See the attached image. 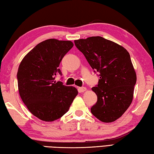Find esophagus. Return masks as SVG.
I'll return each mask as SVG.
<instances>
[{
  "label": "esophagus",
  "mask_w": 154,
  "mask_h": 154,
  "mask_svg": "<svg viewBox=\"0 0 154 154\" xmlns=\"http://www.w3.org/2000/svg\"><path fill=\"white\" fill-rule=\"evenodd\" d=\"M86 90H87V89H86L85 87H79V92H81V93L84 92V91H85Z\"/></svg>",
  "instance_id": "34e87169"
}]
</instances>
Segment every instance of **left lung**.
<instances>
[{"mask_svg": "<svg viewBox=\"0 0 154 154\" xmlns=\"http://www.w3.org/2000/svg\"><path fill=\"white\" fill-rule=\"evenodd\" d=\"M91 67L99 73L92 89L97 101L91 112L103 122H112L125 112L133 99L136 74L125 48L100 36L75 40Z\"/></svg>", "mask_w": 154, "mask_h": 154, "instance_id": "obj_1", "label": "left lung"}]
</instances>
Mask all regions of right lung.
I'll use <instances>...</instances> for the list:
<instances>
[{"instance_id":"1","label":"right lung","mask_w":154,"mask_h":154,"mask_svg":"<svg viewBox=\"0 0 154 154\" xmlns=\"http://www.w3.org/2000/svg\"><path fill=\"white\" fill-rule=\"evenodd\" d=\"M71 41L49 39L32 49L19 65L17 79L20 96L30 112L45 122L59 119L69 109L78 91L55 81L61 75L59 66L73 48Z\"/></svg>"}]
</instances>
